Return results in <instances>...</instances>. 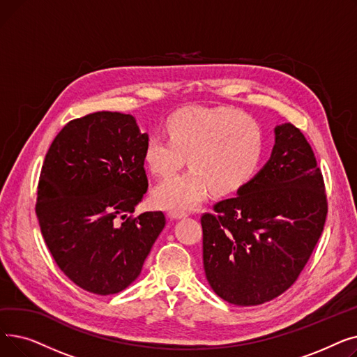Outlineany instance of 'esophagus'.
Listing matches in <instances>:
<instances>
[{
    "label": "esophagus",
    "mask_w": 357,
    "mask_h": 357,
    "mask_svg": "<svg viewBox=\"0 0 357 357\" xmlns=\"http://www.w3.org/2000/svg\"><path fill=\"white\" fill-rule=\"evenodd\" d=\"M167 215H169V218H172V220H179V218H185V217H188V214H186L185 211H178V210L169 211V213H167Z\"/></svg>",
    "instance_id": "1"
}]
</instances>
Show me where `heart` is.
Instances as JSON below:
<instances>
[{"instance_id":"1","label":"heart","mask_w":357,"mask_h":357,"mask_svg":"<svg viewBox=\"0 0 357 357\" xmlns=\"http://www.w3.org/2000/svg\"><path fill=\"white\" fill-rule=\"evenodd\" d=\"M169 137L152 135L144 160L158 178H171L185 165L190 171L160 183L153 201L165 210H190L211 190L230 195L256 175L264 159L265 139L260 126L227 107H183L166 120Z\"/></svg>"}]
</instances>
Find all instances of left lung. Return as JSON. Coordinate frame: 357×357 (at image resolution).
Masks as SVG:
<instances>
[{
    "instance_id": "obj_1",
    "label": "left lung",
    "mask_w": 357,
    "mask_h": 357,
    "mask_svg": "<svg viewBox=\"0 0 357 357\" xmlns=\"http://www.w3.org/2000/svg\"><path fill=\"white\" fill-rule=\"evenodd\" d=\"M204 214L202 260L213 291L250 307L284 294L301 273L327 217L324 179L301 130L275 127L266 165L234 198Z\"/></svg>"
}]
</instances>
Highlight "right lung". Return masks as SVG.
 <instances>
[{
    "instance_id": "obj_1",
    "label": "right lung",
    "mask_w": 357,
    "mask_h": 357,
    "mask_svg": "<svg viewBox=\"0 0 357 357\" xmlns=\"http://www.w3.org/2000/svg\"><path fill=\"white\" fill-rule=\"evenodd\" d=\"M147 139L133 116L98 111L69 121L46 153L36 214L59 269L88 292L133 284L165 227L162 211L128 217L147 191Z\"/></svg>"
}]
</instances>
